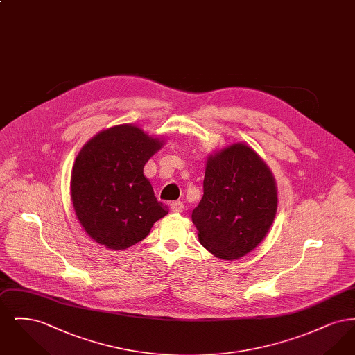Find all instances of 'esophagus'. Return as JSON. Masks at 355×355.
Here are the masks:
<instances>
[{"mask_svg":"<svg viewBox=\"0 0 355 355\" xmlns=\"http://www.w3.org/2000/svg\"><path fill=\"white\" fill-rule=\"evenodd\" d=\"M170 207H171V210L174 213H182L185 206H184V202H181V201H173V202L170 203Z\"/></svg>","mask_w":355,"mask_h":355,"instance_id":"34e87169","label":"esophagus"}]
</instances>
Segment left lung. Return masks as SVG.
I'll return each mask as SVG.
<instances>
[{
	"label": "left lung",
	"mask_w": 355,
	"mask_h": 355,
	"mask_svg": "<svg viewBox=\"0 0 355 355\" xmlns=\"http://www.w3.org/2000/svg\"><path fill=\"white\" fill-rule=\"evenodd\" d=\"M277 201L270 170L252 148L236 144L211 155L191 213L201 245L222 259L243 257L269 232Z\"/></svg>",
	"instance_id": "left-lung-1"
}]
</instances>
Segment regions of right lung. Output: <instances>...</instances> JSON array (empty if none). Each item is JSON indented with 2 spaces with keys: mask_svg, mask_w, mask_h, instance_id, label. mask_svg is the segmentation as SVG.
Returning a JSON list of instances; mask_svg holds the SVG:
<instances>
[{
  "mask_svg": "<svg viewBox=\"0 0 355 355\" xmlns=\"http://www.w3.org/2000/svg\"><path fill=\"white\" fill-rule=\"evenodd\" d=\"M162 142L139 128L119 125L93 137L71 171V201L85 232L103 246L122 250L150 233L169 207L159 202L144 166Z\"/></svg>",
  "mask_w": 355,
  "mask_h": 355,
  "instance_id": "obj_1",
  "label": "right lung"
}]
</instances>
